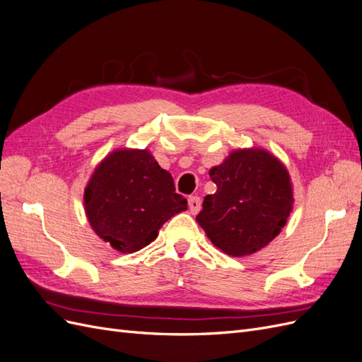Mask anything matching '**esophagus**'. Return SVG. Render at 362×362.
Segmentation results:
<instances>
[{
    "mask_svg": "<svg viewBox=\"0 0 362 362\" xmlns=\"http://www.w3.org/2000/svg\"><path fill=\"white\" fill-rule=\"evenodd\" d=\"M189 208H190V213H193V214H196L201 210L199 196H189Z\"/></svg>",
    "mask_w": 362,
    "mask_h": 362,
    "instance_id": "34e87169",
    "label": "esophagus"
}]
</instances>
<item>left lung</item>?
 Masks as SVG:
<instances>
[{"label": "left lung", "mask_w": 362, "mask_h": 362, "mask_svg": "<svg viewBox=\"0 0 362 362\" xmlns=\"http://www.w3.org/2000/svg\"><path fill=\"white\" fill-rule=\"evenodd\" d=\"M217 185L196 221L225 254L245 257L275 238L293 206L290 175L264 149H242L210 170Z\"/></svg>", "instance_id": "obj_1"}]
</instances>
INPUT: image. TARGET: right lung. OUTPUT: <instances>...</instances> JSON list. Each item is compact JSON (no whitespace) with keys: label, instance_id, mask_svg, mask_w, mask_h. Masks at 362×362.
<instances>
[{"label":"right lung","instance_id":"add662e5","mask_svg":"<svg viewBox=\"0 0 362 362\" xmlns=\"http://www.w3.org/2000/svg\"><path fill=\"white\" fill-rule=\"evenodd\" d=\"M84 206L93 231L119 252L148 246L164 222L187 210L175 193L172 175L146 149H119L105 157L84 190Z\"/></svg>","mask_w":362,"mask_h":362}]
</instances>
